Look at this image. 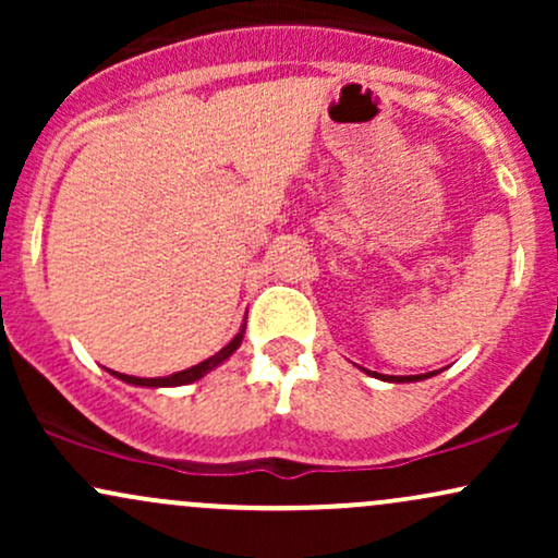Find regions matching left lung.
<instances>
[{
  "instance_id": "obj_1",
  "label": "left lung",
  "mask_w": 558,
  "mask_h": 558,
  "mask_svg": "<svg viewBox=\"0 0 558 558\" xmlns=\"http://www.w3.org/2000/svg\"><path fill=\"white\" fill-rule=\"evenodd\" d=\"M430 375H435V373H427V375H407V377H396V375L383 377V375H377V373H375V377H383V380H393V383H414V380H425V377H430Z\"/></svg>"
}]
</instances>
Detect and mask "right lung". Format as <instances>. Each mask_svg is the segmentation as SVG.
Returning <instances> with one entry per match:
<instances>
[{"label":"right lung","instance_id":"right-lung-1","mask_svg":"<svg viewBox=\"0 0 558 558\" xmlns=\"http://www.w3.org/2000/svg\"><path fill=\"white\" fill-rule=\"evenodd\" d=\"M241 338H243V330L239 332V336L233 338V341H230L226 349L222 351H217L215 356H209V360H204L202 364H194V367H189V369H183V373H175V375H168V377H133V375H123V373H112V375H118L120 380H125V383H131V386H146V388H165V386H185V383H194V380H198V377H204L209 373V369H215L217 364L220 362H226L230 354H233L235 349H239L241 345Z\"/></svg>","mask_w":558,"mask_h":558}]
</instances>
